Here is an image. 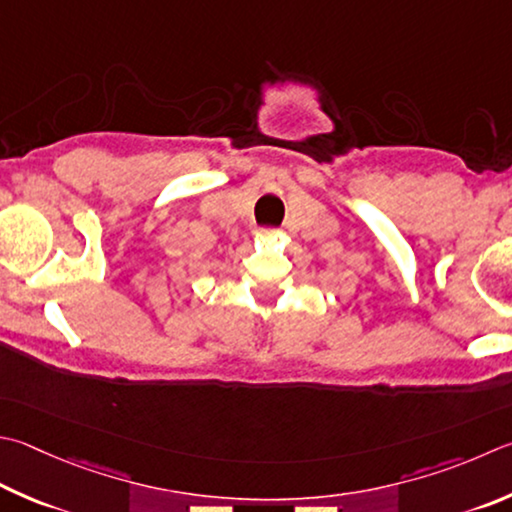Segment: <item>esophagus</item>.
Returning a JSON list of instances; mask_svg holds the SVG:
<instances>
[{
  "instance_id": "obj_1",
  "label": "esophagus",
  "mask_w": 512,
  "mask_h": 512,
  "mask_svg": "<svg viewBox=\"0 0 512 512\" xmlns=\"http://www.w3.org/2000/svg\"><path fill=\"white\" fill-rule=\"evenodd\" d=\"M259 235L268 237V239H277V237H282V232L275 230V228H262V230H259Z\"/></svg>"
}]
</instances>
